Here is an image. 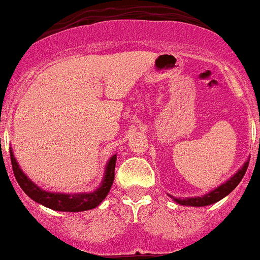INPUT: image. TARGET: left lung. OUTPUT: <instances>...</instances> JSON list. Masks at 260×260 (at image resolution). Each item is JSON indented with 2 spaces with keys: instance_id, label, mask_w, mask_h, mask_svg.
<instances>
[{
  "instance_id": "obj_1",
  "label": "left lung",
  "mask_w": 260,
  "mask_h": 260,
  "mask_svg": "<svg viewBox=\"0 0 260 260\" xmlns=\"http://www.w3.org/2000/svg\"><path fill=\"white\" fill-rule=\"evenodd\" d=\"M248 167V160L245 161V164L237 171L236 174L230 177L229 180H226L225 183H222L221 185H218L214 189L209 190L208 193L203 194V196H196V197H174L168 194L171 199L174 200L175 203L180 204V205L184 206H196V208H200V206H208L212 205V204H216L217 201L222 200L223 197H226L230 192L236 189V187L241 183V180L243 179L246 174V170Z\"/></svg>"
}]
</instances>
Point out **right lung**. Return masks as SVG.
<instances>
[{
	"label": "right lung",
	"instance_id": "obj_1",
	"mask_svg": "<svg viewBox=\"0 0 260 260\" xmlns=\"http://www.w3.org/2000/svg\"><path fill=\"white\" fill-rule=\"evenodd\" d=\"M10 159H12L14 176L18 181L19 187L23 192L34 200L35 203L47 206L57 212H84V210L94 209L96 206L103 203L114 181V168L117 161V155H113L105 166L103 181L100 187L93 192H84V193H60V192H48L38 187L34 181H31L28 176L24 174L19 167L18 161L14 157L12 148H10Z\"/></svg>",
	"mask_w": 260,
	"mask_h": 260
}]
</instances>
